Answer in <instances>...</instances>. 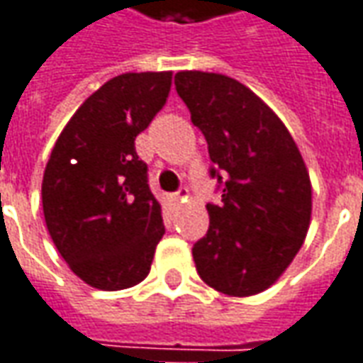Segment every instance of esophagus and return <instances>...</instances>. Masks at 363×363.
<instances>
[{
	"label": "esophagus",
	"instance_id": "obj_1",
	"mask_svg": "<svg viewBox=\"0 0 363 363\" xmlns=\"http://www.w3.org/2000/svg\"><path fill=\"white\" fill-rule=\"evenodd\" d=\"M184 196H186V191H177V193L170 194V201L172 203H181V201H184Z\"/></svg>",
	"mask_w": 363,
	"mask_h": 363
}]
</instances>
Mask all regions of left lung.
I'll use <instances>...</instances> for the list:
<instances>
[{"mask_svg": "<svg viewBox=\"0 0 363 363\" xmlns=\"http://www.w3.org/2000/svg\"><path fill=\"white\" fill-rule=\"evenodd\" d=\"M177 94L203 132L219 205L193 245L201 279L247 297L279 279L301 249L311 219V184L289 130L247 86L223 74L179 72Z\"/></svg>", "mask_w": 363, "mask_h": 363, "instance_id": "obj_1", "label": "left lung"}]
</instances>
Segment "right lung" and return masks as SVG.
Instances as JSON below:
<instances>
[{
  "label": "right lung",
  "instance_id": "obj_1",
  "mask_svg": "<svg viewBox=\"0 0 363 363\" xmlns=\"http://www.w3.org/2000/svg\"><path fill=\"white\" fill-rule=\"evenodd\" d=\"M170 72L122 74L62 130L42 182L48 231L82 281L104 291L140 283L164 235L134 140L164 106Z\"/></svg>",
  "mask_w": 363,
  "mask_h": 363
}]
</instances>
